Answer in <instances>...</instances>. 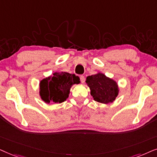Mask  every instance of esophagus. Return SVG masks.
<instances>
[{
	"mask_svg": "<svg viewBox=\"0 0 157 157\" xmlns=\"http://www.w3.org/2000/svg\"><path fill=\"white\" fill-rule=\"evenodd\" d=\"M80 81L82 83H84L85 82V76H83V75H81L80 77Z\"/></svg>",
	"mask_w": 157,
	"mask_h": 157,
	"instance_id": "obj_1",
	"label": "esophagus"
}]
</instances>
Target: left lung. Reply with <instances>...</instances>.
Wrapping results in <instances>:
<instances>
[{"label":"left lung","mask_w":157,"mask_h":157,"mask_svg":"<svg viewBox=\"0 0 157 157\" xmlns=\"http://www.w3.org/2000/svg\"><path fill=\"white\" fill-rule=\"evenodd\" d=\"M86 83L90 89V94L94 100L99 103H112L118 95L117 83L102 73L88 76L86 78Z\"/></svg>","instance_id":"left-lung-1"}]
</instances>
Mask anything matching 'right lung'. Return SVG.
I'll return each mask as SVG.
<instances>
[{
    "label": "right lung",
    "mask_w": 157,
    "mask_h": 157,
    "mask_svg": "<svg viewBox=\"0 0 157 157\" xmlns=\"http://www.w3.org/2000/svg\"><path fill=\"white\" fill-rule=\"evenodd\" d=\"M79 84L80 78L67 72H55L53 76L44 79L40 82V95L46 103H60L69 97L72 85Z\"/></svg>",
    "instance_id": "add662e5"
}]
</instances>
